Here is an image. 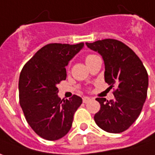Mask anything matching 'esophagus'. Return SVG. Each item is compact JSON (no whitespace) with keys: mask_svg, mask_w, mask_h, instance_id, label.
I'll use <instances>...</instances> for the list:
<instances>
[{"mask_svg":"<svg viewBox=\"0 0 155 155\" xmlns=\"http://www.w3.org/2000/svg\"><path fill=\"white\" fill-rule=\"evenodd\" d=\"M82 100H83V103H84V104H87V103L91 100V98H90L89 97H84Z\"/></svg>","mask_w":155,"mask_h":155,"instance_id":"34e87169","label":"esophagus"}]
</instances>
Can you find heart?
Masks as SVG:
<instances>
[{
    "label": "heart",
    "mask_w": 155,
    "mask_h": 155,
    "mask_svg": "<svg viewBox=\"0 0 155 155\" xmlns=\"http://www.w3.org/2000/svg\"><path fill=\"white\" fill-rule=\"evenodd\" d=\"M95 57H97L96 55H94V54H88V55H86V63H87L88 61H90L91 59H92L93 58H95Z\"/></svg>",
    "instance_id": "b5f03b06"
}]
</instances>
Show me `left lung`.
<instances>
[{
	"label": "left lung",
	"mask_w": 155,
	"mask_h": 155,
	"mask_svg": "<svg viewBox=\"0 0 155 155\" xmlns=\"http://www.w3.org/2000/svg\"><path fill=\"white\" fill-rule=\"evenodd\" d=\"M86 44L102 55L105 81L110 88L116 86L114 100L96 99L101 108L94 120L107 132H123L136 121L143 109L148 91L147 70L135 52L118 40L104 39Z\"/></svg>",
	"instance_id": "8db88e82"
}]
</instances>
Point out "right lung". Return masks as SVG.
Listing matches in <instances>:
<instances>
[{"instance_id":"obj_1","label":"right lung","mask_w":155,"mask_h":155,"mask_svg":"<svg viewBox=\"0 0 155 155\" xmlns=\"http://www.w3.org/2000/svg\"><path fill=\"white\" fill-rule=\"evenodd\" d=\"M84 43H51L41 48L25 64L18 81L19 104L33 130L48 141L60 139L70 130L74 114L82 104L74 95L61 100L57 85L66 79L65 66Z\"/></svg>"}]
</instances>
